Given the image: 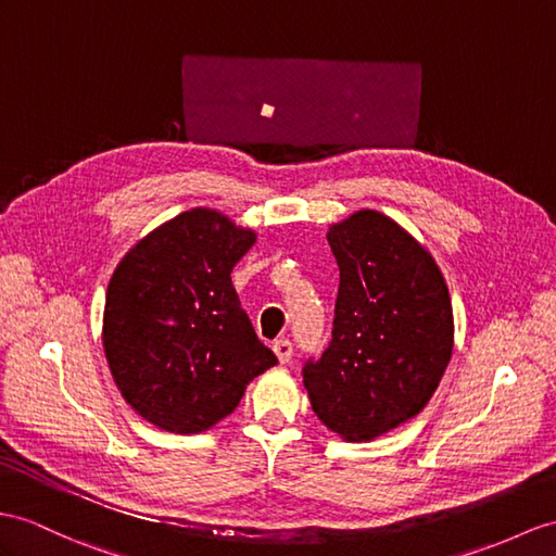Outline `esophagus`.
I'll return each mask as SVG.
<instances>
[{
	"label": "esophagus",
	"mask_w": 556,
	"mask_h": 556,
	"mask_svg": "<svg viewBox=\"0 0 556 556\" xmlns=\"http://www.w3.org/2000/svg\"><path fill=\"white\" fill-rule=\"evenodd\" d=\"M274 351H276L278 361H280L282 365H286V363H290V358H292V342L286 340V337H282V340H276V342H274Z\"/></svg>",
	"instance_id": "esophagus-1"
}]
</instances>
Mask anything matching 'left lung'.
<instances>
[{
  "label": "left lung",
  "mask_w": 556,
  "mask_h": 556,
  "mask_svg": "<svg viewBox=\"0 0 556 556\" xmlns=\"http://www.w3.org/2000/svg\"><path fill=\"white\" fill-rule=\"evenodd\" d=\"M328 242L340 266L332 342L306 361L304 387L325 427L370 441L437 391L453 356V304L434 256L382 212L332 224Z\"/></svg>",
  "instance_id": "8db88e82"
}]
</instances>
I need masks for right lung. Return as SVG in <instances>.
Here are the masks:
<instances>
[{"mask_svg":"<svg viewBox=\"0 0 556 556\" xmlns=\"http://www.w3.org/2000/svg\"><path fill=\"white\" fill-rule=\"evenodd\" d=\"M254 240L252 228L195 207L157 226L117 264L105 292L103 351L119 394L151 425L200 434L278 363L231 282Z\"/></svg>","mask_w":556,"mask_h":556,"instance_id":"obj_1","label":"right lung"}]
</instances>
